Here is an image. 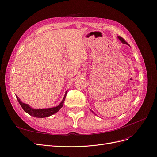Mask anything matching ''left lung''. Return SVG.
<instances>
[{
  "mask_svg": "<svg viewBox=\"0 0 157 157\" xmlns=\"http://www.w3.org/2000/svg\"><path fill=\"white\" fill-rule=\"evenodd\" d=\"M118 39H119V40L122 42V43L126 44H127V45H129V44H128V42H126L125 40H124V39H123V38H122V37H121V36H118ZM92 112H93V111H92ZM93 113H94V112H93Z\"/></svg>",
  "mask_w": 157,
  "mask_h": 157,
  "instance_id": "left-lung-1",
  "label": "left lung"
}]
</instances>
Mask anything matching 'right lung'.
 I'll use <instances>...</instances> for the list:
<instances>
[{
    "label": "right lung",
    "mask_w": 157,
    "mask_h": 157,
    "mask_svg": "<svg viewBox=\"0 0 157 157\" xmlns=\"http://www.w3.org/2000/svg\"><path fill=\"white\" fill-rule=\"evenodd\" d=\"M66 94H67V92L65 93L64 98L63 99L62 101L60 103L59 105L57 107H52V108H48V109H34L29 107V105L27 104H25L24 103H23L20 101V99L17 96H16L17 101L20 104V105L23 108V110H24L26 113L28 114H29L30 115L34 117H37V118H44V117H50L52 115H54L56 113L58 112L59 109L63 107V103L65 101V99L66 97Z\"/></svg>",
    "instance_id": "right-lung-1"
}]
</instances>
